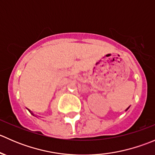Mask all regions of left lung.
<instances>
[{
    "mask_svg": "<svg viewBox=\"0 0 155 155\" xmlns=\"http://www.w3.org/2000/svg\"><path fill=\"white\" fill-rule=\"evenodd\" d=\"M128 108H129V107H128ZM128 108H127V109H126V110H127V109H128Z\"/></svg>",
    "mask_w": 155,
    "mask_h": 155,
    "instance_id": "left-lung-1",
    "label": "left lung"
}]
</instances>
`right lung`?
<instances>
[{
  "instance_id": "obj_1",
  "label": "right lung",
  "mask_w": 155,
  "mask_h": 155,
  "mask_svg": "<svg viewBox=\"0 0 155 155\" xmlns=\"http://www.w3.org/2000/svg\"><path fill=\"white\" fill-rule=\"evenodd\" d=\"M28 111H29V112H31V114H32V115H33V113H32V112H31V111H30V110H28Z\"/></svg>"
}]
</instances>
